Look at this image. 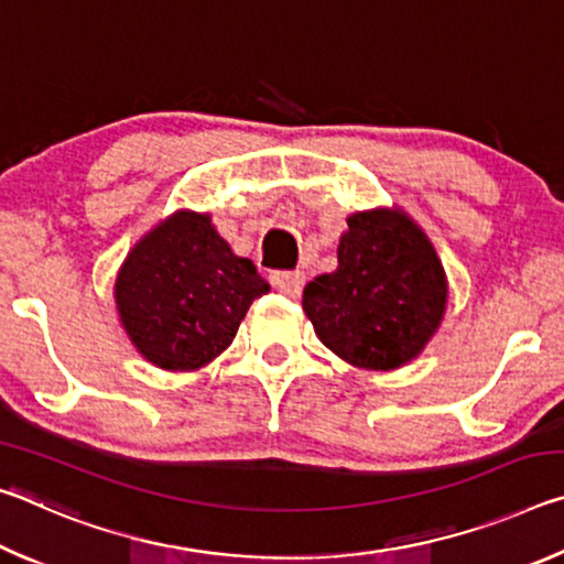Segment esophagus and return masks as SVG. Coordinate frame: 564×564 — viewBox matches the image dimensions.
Returning <instances> with one entry per match:
<instances>
[{
	"mask_svg": "<svg viewBox=\"0 0 564 564\" xmlns=\"http://www.w3.org/2000/svg\"><path fill=\"white\" fill-rule=\"evenodd\" d=\"M273 285L283 295H289V299H299V295L303 293V285H305V273H301V271L273 273Z\"/></svg>",
	"mask_w": 564,
	"mask_h": 564,
	"instance_id": "34e87169",
	"label": "esophagus"
}]
</instances>
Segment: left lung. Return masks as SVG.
Returning <instances> with one entry per match:
<instances>
[{
  "label": "left lung",
  "mask_w": 564,
  "mask_h": 564,
  "mask_svg": "<svg viewBox=\"0 0 564 564\" xmlns=\"http://www.w3.org/2000/svg\"><path fill=\"white\" fill-rule=\"evenodd\" d=\"M443 265L423 231L400 212L348 218L338 269L303 291L321 343L352 366L393 370L413 360L445 313Z\"/></svg>",
  "instance_id": "left-lung-1"
}]
</instances>
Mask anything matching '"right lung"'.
<instances>
[{
    "mask_svg": "<svg viewBox=\"0 0 564 564\" xmlns=\"http://www.w3.org/2000/svg\"><path fill=\"white\" fill-rule=\"evenodd\" d=\"M269 293L256 265L228 248L204 214L178 212L123 261L117 305L141 356L194 370L224 352L253 299Z\"/></svg>",
    "mask_w": 564,
    "mask_h": 564,
    "instance_id": "add662e5",
    "label": "right lung"
}]
</instances>
